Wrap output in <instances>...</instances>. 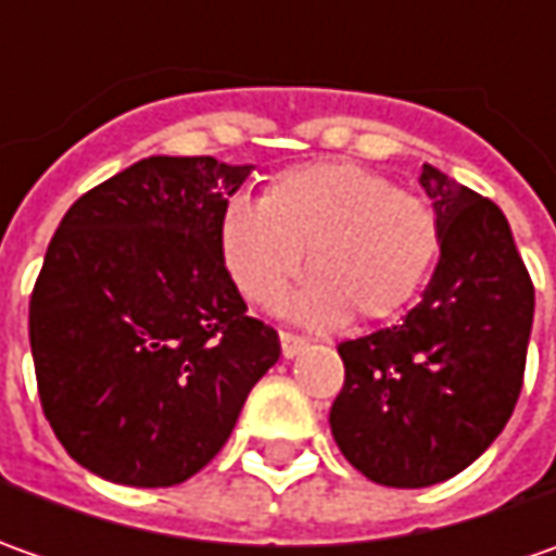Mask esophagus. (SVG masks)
Returning a JSON list of instances; mask_svg holds the SVG:
<instances>
[{
    "instance_id": "34e87169",
    "label": "esophagus",
    "mask_w": 556,
    "mask_h": 556,
    "mask_svg": "<svg viewBox=\"0 0 556 556\" xmlns=\"http://www.w3.org/2000/svg\"><path fill=\"white\" fill-rule=\"evenodd\" d=\"M303 350H306V340H303V337L281 331V353H285V358H293V355H300Z\"/></svg>"
}]
</instances>
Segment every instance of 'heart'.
Masks as SVG:
<instances>
[{"label": "heart", "mask_w": 556, "mask_h": 556, "mask_svg": "<svg viewBox=\"0 0 556 556\" xmlns=\"http://www.w3.org/2000/svg\"><path fill=\"white\" fill-rule=\"evenodd\" d=\"M219 260L241 296L275 306L290 278L315 271L288 306L296 318L333 328L350 315L383 321L427 281L439 253L430 203L399 191L358 163L296 166L266 185L263 198L225 203L216 228Z\"/></svg>", "instance_id": "obj_1"}]
</instances>
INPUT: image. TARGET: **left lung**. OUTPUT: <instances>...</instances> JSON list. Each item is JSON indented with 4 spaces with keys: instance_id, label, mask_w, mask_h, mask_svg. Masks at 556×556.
<instances>
[{
    "instance_id": "1",
    "label": "left lung",
    "mask_w": 556,
    "mask_h": 556,
    "mask_svg": "<svg viewBox=\"0 0 556 556\" xmlns=\"http://www.w3.org/2000/svg\"><path fill=\"white\" fill-rule=\"evenodd\" d=\"M439 263L402 325L337 346L346 380L331 433L358 473L393 489L452 480L498 439L523 390L535 290L492 201L424 163Z\"/></svg>"
}]
</instances>
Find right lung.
I'll return each instance as SVG.
<instances>
[{
	"label": "right lung",
	"mask_w": 556,
	"mask_h": 556,
	"mask_svg": "<svg viewBox=\"0 0 556 556\" xmlns=\"http://www.w3.org/2000/svg\"><path fill=\"white\" fill-rule=\"evenodd\" d=\"M253 166L144 157L64 213L30 296L39 402L101 480L163 489L219 455L281 343L219 260Z\"/></svg>",
	"instance_id": "right-lung-1"
}]
</instances>
